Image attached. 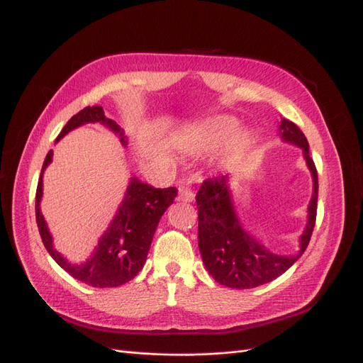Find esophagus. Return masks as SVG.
<instances>
[{
    "mask_svg": "<svg viewBox=\"0 0 363 363\" xmlns=\"http://www.w3.org/2000/svg\"><path fill=\"white\" fill-rule=\"evenodd\" d=\"M179 201H182V202H191L193 199H194V194H193V191H191V189L189 187L187 184H181L179 185Z\"/></svg>",
    "mask_w": 363,
    "mask_h": 363,
    "instance_id": "1",
    "label": "esophagus"
}]
</instances>
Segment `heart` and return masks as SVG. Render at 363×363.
Segmentation results:
<instances>
[{
	"mask_svg": "<svg viewBox=\"0 0 363 363\" xmlns=\"http://www.w3.org/2000/svg\"><path fill=\"white\" fill-rule=\"evenodd\" d=\"M239 130V121L233 117H216L206 120L189 132H185L179 140V144L191 153H206L219 149L228 141H231ZM251 144V138L246 133L233 140V152L242 153Z\"/></svg>",
	"mask_w": 363,
	"mask_h": 363,
	"instance_id": "obj_1",
	"label": "heart"
}]
</instances>
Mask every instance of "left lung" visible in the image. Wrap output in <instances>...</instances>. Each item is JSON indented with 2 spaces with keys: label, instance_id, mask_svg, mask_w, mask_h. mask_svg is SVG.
Segmentation results:
<instances>
[{
  "label": "left lung",
  "instance_id": "obj_1",
  "mask_svg": "<svg viewBox=\"0 0 363 363\" xmlns=\"http://www.w3.org/2000/svg\"><path fill=\"white\" fill-rule=\"evenodd\" d=\"M279 133L284 141L303 147L313 174V196L308 205V223L301 235V250L295 255H275L255 242L237 220L228 191V174L205 179L196 194L198 203V240L206 271L217 283L233 289H252L284 274L308 246L316 223L318 172L310 158L307 138L295 123L283 118Z\"/></svg>",
  "mask_w": 363,
  "mask_h": 363
}]
</instances>
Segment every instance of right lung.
Segmentation results:
<instances>
[{"label": "right lung", "mask_w": 363, "mask_h": 363, "mask_svg": "<svg viewBox=\"0 0 363 363\" xmlns=\"http://www.w3.org/2000/svg\"><path fill=\"white\" fill-rule=\"evenodd\" d=\"M103 123L118 133L121 141H124L123 130L118 124L105 117L101 106H86L72 116L68 123L60 130L59 137L68 133L71 129L79 128L85 123ZM53 158V150H50L45 157L43 170L38 181L36 189V223L39 228L40 239L48 254L55 258V262L79 281L92 287H117L130 281L146 263V257L150 250L153 234L157 231L161 216L173 203L178 190L176 187L155 189L152 185L143 184L137 178L130 181V185L124 198L120 210L103 234L96 247L94 254L88 258L84 264H71L62 257L55 247L51 235L48 233L44 216L40 214L39 202L43 198V173Z\"/></svg>", "instance_id": "1"}]
</instances>
